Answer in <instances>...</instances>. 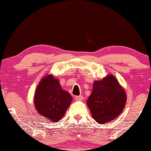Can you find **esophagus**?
Masks as SVG:
<instances>
[{
  "label": "esophagus",
  "instance_id": "obj_1",
  "mask_svg": "<svg viewBox=\"0 0 151 151\" xmlns=\"http://www.w3.org/2000/svg\"><path fill=\"white\" fill-rule=\"evenodd\" d=\"M83 96L82 95H79V96H75V100L77 101H81L83 100Z\"/></svg>",
  "mask_w": 151,
  "mask_h": 151
}]
</instances>
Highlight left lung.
<instances>
[{"label":"left lung","mask_w":151,"mask_h":151,"mask_svg":"<svg viewBox=\"0 0 151 151\" xmlns=\"http://www.w3.org/2000/svg\"><path fill=\"white\" fill-rule=\"evenodd\" d=\"M126 103V92L112 75L94 81L93 91L86 101L92 116L101 124L117 118Z\"/></svg>","instance_id":"left-lung-1"}]
</instances>
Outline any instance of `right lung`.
<instances>
[{"label": "right lung", "instance_id": "obj_1", "mask_svg": "<svg viewBox=\"0 0 151 151\" xmlns=\"http://www.w3.org/2000/svg\"><path fill=\"white\" fill-rule=\"evenodd\" d=\"M72 101L70 93L63 90L59 80L52 75L42 77L36 88L35 109L38 113L53 123L61 120Z\"/></svg>", "mask_w": 151, "mask_h": 151}]
</instances>
